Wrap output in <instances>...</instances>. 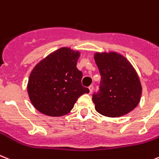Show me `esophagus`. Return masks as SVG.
<instances>
[{"label":"esophagus","mask_w":159,"mask_h":159,"mask_svg":"<svg viewBox=\"0 0 159 159\" xmlns=\"http://www.w3.org/2000/svg\"><path fill=\"white\" fill-rule=\"evenodd\" d=\"M89 90H90V93H92L93 90H94V86L92 85H91V86H89Z\"/></svg>","instance_id":"esophagus-1"}]
</instances>
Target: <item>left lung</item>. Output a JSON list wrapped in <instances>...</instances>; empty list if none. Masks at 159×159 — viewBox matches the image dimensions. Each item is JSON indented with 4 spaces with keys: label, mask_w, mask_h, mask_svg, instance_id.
Instances as JSON below:
<instances>
[{
    "label": "left lung",
    "mask_w": 159,
    "mask_h": 159,
    "mask_svg": "<svg viewBox=\"0 0 159 159\" xmlns=\"http://www.w3.org/2000/svg\"><path fill=\"white\" fill-rule=\"evenodd\" d=\"M100 90L92 95L95 110L106 117H120L133 110L141 96V85L130 62L115 52L96 53Z\"/></svg>",
    "instance_id": "1"
}]
</instances>
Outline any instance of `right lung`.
Wrapping results in <instances>:
<instances>
[{
    "mask_svg": "<svg viewBox=\"0 0 159 159\" xmlns=\"http://www.w3.org/2000/svg\"><path fill=\"white\" fill-rule=\"evenodd\" d=\"M78 51L60 48L37 64L30 74L28 92L33 106L43 114L60 117L69 113L89 89L82 85L77 68Z\"/></svg>",
    "mask_w": 159,
    "mask_h": 159,
    "instance_id": "obj_1",
    "label": "right lung"
}]
</instances>
